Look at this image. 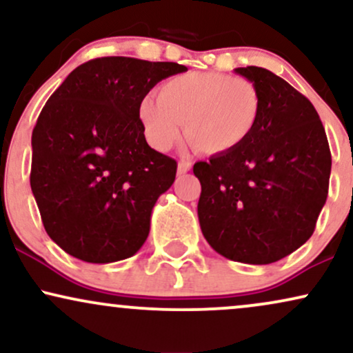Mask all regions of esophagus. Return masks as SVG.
I'll return each mask as SVG.
<instances>
[{
    "mask_svg": "<svg viewBox=\"0 0 353 353\" xmlns=\"http://www.w3.org/2000/svg\"><path fill=\"white\" fill-rule=\"evenodd\" d=\"M190 169H192V163L190 161H179V164H177V172L179 174L189 172Z\"/></svg>",
    "mask_w": 353,
    "mask_h": 353,
    "instance_id": "esophagus-1",
    "label": "esophagus"
}]
</instances>
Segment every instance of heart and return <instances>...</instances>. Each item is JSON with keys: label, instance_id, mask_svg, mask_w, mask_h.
Masks as SVG:
<instances>
[{"label": "heart", "instance_id": "1", "mask_svg": "<svg viewBox=\"0 0 353 353\" xmlns=\"http://www.w3.org/2000/svg\"><path fill=\"white\" fill-rule=\"evenodd\" d=\"M261 110V92L252 80L220 72H189L161 83L158 100L144 97L138 120L156 151L171 150L185 123V136L195 150L223 156L248 141Z\"/></svg>", "mask_w": 353, "mask_h": 353}]
</instances>
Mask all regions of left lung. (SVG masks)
I'll return each mask as SVG.
<instances>
[{
  "mask_svg": "<svg viewBox=\"0 0 353 353\" xmlns=\"http://www.w3.org/2000/svg\"><path fill=\"white\" fill-rule=\"evenodd\" d=\"M236 74L260 88L261 118L239 150L194 164L199 222L228 260L270 265L311 239L329 192L325 130L303 93L263 67Z\"/></svg>",
  "mask_w": 353,
  "mask_h": 353,
  "instance_id": "8db88e82",
  "label": "left lung"
}]
</instances>
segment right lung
Segmentation results:
<instances>
[{
	"label": "right lung",
	"mask_w": 353,
	"mask_h": 353,
	"mask_svg": "<svg viewBox=\"0 0 353 353\" xmlns=\"http://www.w3.org/2000/svg\"><path fill=\"white\" fill-rule=\"evenodd\" d=\"M176 62L99 57L72 70L32 130L31 189L46 232L87 263L125 260L150 233L177 163L146 143L138 105Z\"/></svg>",
	"instance_id": "right-lung-1"
}]
</instances>
